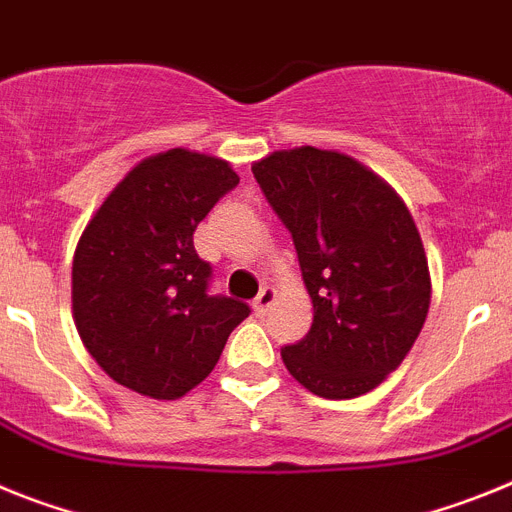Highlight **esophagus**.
I'll list each match as a JSON object with an SVG mask.
<instances>
[{
	"label": "esophagus",
	"mask_w": 512,
	"mask_h": 512,
	"mask_svg": "<svg viewBox=\"0 0 512 512\" xmlns=\"http://www.w3.org/2000/svg\"><path fill=\"white\" fill-rule=\"evenodd\" d=\"M275 304V291L273 288H262L260 293H257V299L252 301V309H255V314H268L270 306Z\"/></svg>",
	"instance_id": "1"
}]
</instances>
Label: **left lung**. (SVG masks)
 <instances>
[{"label": "left lung", "mask_w": 512, "mask_h": 512, "mask_svg": "<svg viewBox=\"0 0 512 512\" xmlns=\"http://www.w3.org/2000/svg\"><path fill=\"white\" fill-rule=\"evenodd\" d=\"M252 172L291 231L314 306L309 335L281 350L283 363L317 397H361L397 371L428 317V255L410 208L332 149L273 151Z\"/></svg>", "instance_id": "8db88e82"}]
</instances>
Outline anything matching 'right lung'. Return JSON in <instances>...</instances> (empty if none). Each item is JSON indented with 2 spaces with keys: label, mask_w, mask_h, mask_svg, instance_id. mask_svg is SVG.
<instances>
[{
  "label": "right lung",
  "mask_w": 512,
  "mask_h": 512,
  "mask_svg": "<svg viewBox=\"0 0 512 512\" xmlns=\"http://www.w3.org/2000/svg\"><path fill=\"white\" fill-rule=\"evenodd\" d=\"M239 182L226 159L170 149L141 159L100 203L71 265V317L115 384L180 399L219 363L244 301L206 291L193 234Z\"/></svg>",
  "instance_id": "1"
}]
</instances>
